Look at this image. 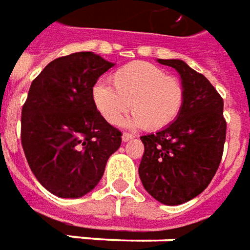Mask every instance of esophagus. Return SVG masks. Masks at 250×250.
<instances>
[{
  "mask_svg": "<svg viewBox=\"0 0 250 250\" xmlns=\"http://www.w3.org/2000/svg\"><path fill=\"white\" fill-rule=\"evenodd\" d=\"M132 138H134V135H132V134H128V132H123V135H122L123 142H128V141Z\"/></svg>",
  "mask_w": 250,
  "mask_h": 250,
  "instance_id": "obj_1",
  "label": "esophagus"
}]
</instances>
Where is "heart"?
Returning <instances> with one entry per match:
<instances>
[{"instance_id":"b5f03b06","label":"heart","mask_w":250,"mask_h":250,"mask_svg":"<svg viewBox=\"0 0 250 250\" xmlns=\"http://www.w3.org/2000/svg\"><path fill=\"white\" fill-rule=\"evenodd\" d=\"M112 84L98 82L91 89L96 109L109 125H119L131 108L128 125L157 131L172 125L181 113L182 84L154 64L134 61L119 68Z\"/></svg>"}]
</instances>
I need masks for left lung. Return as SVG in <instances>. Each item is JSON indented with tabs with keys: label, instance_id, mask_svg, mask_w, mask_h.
<instances>
[{
	"label": "left lung",
	"instance_id": "left-lung-1",
	"mask_svg": "<svg viewBox=\"0 0 250 250\" xmlns=\"http://www.w3.org/2000/svg\"><path fill=\"white\" fill-rule=\"evenodd\" d=\"M157 62L181 76L183 105L172 125L141 137L145 152L141 182L166 205H179L203 193L218 171L226 141L223 100L203 75L178 59Z\"/></svg>",
	"mask_w": 250,
	"mask_h": 250
}]
</instances>
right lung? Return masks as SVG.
Here are the masks:
<instances>
[{
	"mask_svg": "<svg viewBox=\"0 0 250 250\" xmlns=\"http://www.w3.org/2000/svg\"><path fill=\"white\" fill-rule=\"evenodd\" d=\"M115 65L93 52L49 62L21 109V145L38 182L61 198H79L103 178L122 132L97 111L91 89Z\"/></svg>",
	"mask_w": 250,
	"mask_h": 250,
	"instance_id": "obj_1",
	"label": "right lung"
}]
</instances>
